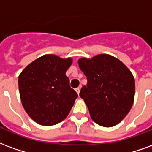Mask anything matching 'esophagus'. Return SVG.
Masks as SVG:
<instances>
[{"label": "esophagus", "instance_id": "obj_1", "mask_svg": "<svg viewBox=\"0 0 152 152\" xmlns=\"http://www.w3.org/2000/svg\"><path fill=\"white\" fill-rule=\"evenodd\" d=\"M75 91H76V92H77V94H79V92H80V88H79V87H77V88L75 89Z\"/></svg>", "mask_w": 152, "mask_h": 152}]
</instances>
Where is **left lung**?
<instances>
[{"label":"left lung","instance_id":"1","mask_svg":"<svg viewBox=\"0 0 152 152\" xmlns=\"http://www.w3.org/2000/svg\"><path fill=\"white\" fill-rule=\"evenodd\" d=\"M87 78L79 96L87 104L92 120L111 127L122 121L132 107L135 93L134 76L121 61L108 54L78 60Z\"/></svg>","mask_w":152,"mask_h":152}]
</instances>
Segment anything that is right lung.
<instances>
[{"label": "right lung", "mask_w": 152, "mask_h": 152, "mask_svg": "<svg viewBox=\"0 0 152 152\" xmlns=\"http://www.w3.org/2000/svg\"><path fill=\"white\" fill-rule=\"evenodd\" d=\"M71 64V58L48 54L34 61L20 74L18 87L23 108L39 125H56L71 110L77 98L65 75Z\"/></svg>", "instance_id": "1"}]
</instances>
